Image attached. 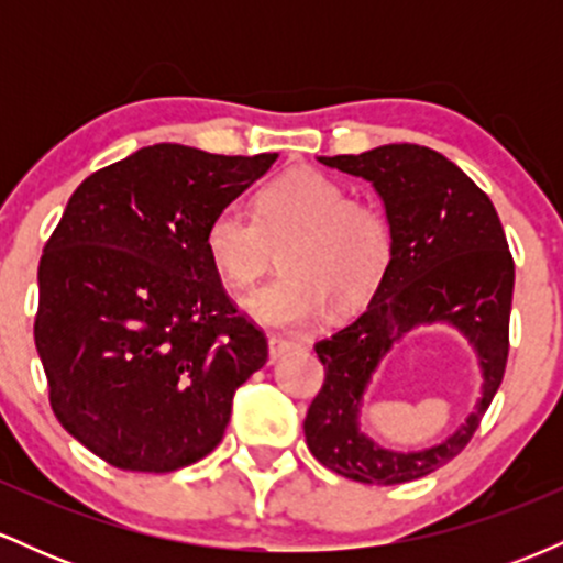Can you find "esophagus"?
Returning a JSON list of instances; mask_svg holds the SVG:
<instances>
[{
  "mask_svg": "<svg viewBox=\"0 0 563 563\" xmlns=\"http://www.w3.org/2000/svg\"><path fill=\"white\" fill-rule=\"evenodd\" d=\"M267 344H269V360H273V363H275V360H280L283 354L290 352V349L296 346L294 341H288V339H280V335H269V341H267Z\"/></svg>",
  "mask_w": 563,
  "mask_h": 563,
  "instance_id": "obj_1",
  "label": "esophagus"
}]
</instances>
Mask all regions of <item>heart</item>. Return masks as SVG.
Instances as JSON below:
<instances>
[{"label": "heart", "mask_w": 563, "mask_h": 563, "mask_svg": "<svg viewBox=\"0 0 563 563\" xmlns=\"http://www.w3.org/2000/svg\"><path fill=\"white\" fill-rule=\"evenodd\" d=\"M203 249L232 288L251 286L283 249L286 275L245 294L241 309L267 328L301 331L328 307L357 312L378 294L394 260V228L339 179L294 169L262 187L256 217L235 203L217 209Z\"/></svg>", "instance_id": "b5f03b06"}]
</instances>
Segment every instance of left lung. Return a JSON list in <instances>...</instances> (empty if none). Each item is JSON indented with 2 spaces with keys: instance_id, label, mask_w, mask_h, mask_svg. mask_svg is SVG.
I'll return each instance as SVG.
<instances>
[{
  "instance_id": "8db88e82",
  "label": "left lung",
  "mask_w": 563,
  "mask_h": 563,
  "mask_svg": "<svg viewBox=\"0 0 563 563\" xmlns=\"http://www.w3.org/2000/svg\"><path fill=\"white\" fill-rule=\"evenodd\" d=\"M318 161L373 185L394 228V260L357 320L314 344L325 380L303 418L307 448L322 466L354 482L421 479L466 448L506 373L514 299L506 232L487 192L431 147L394 142ZM434 321L455 327L477 352L483 397L439 445L389 451L358 426L364 391L385 354L416 327Z\"/></svg>"
}]
</instances>
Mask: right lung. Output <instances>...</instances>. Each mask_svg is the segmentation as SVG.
<instances>
[{
  "mask_svg": "<svg viewBox=\"0 0 563 563\" xmlns=\"http://www.w3.org/2000/svg\"><path fill=\"white\" fill-rule=\"evenodd\" d=\"M275 158L142 147L89 174L44 245L34 341L49 405L111 466L169 474L206 457L238 386L267 363L203 232Z\"/></svg>",
  "mask_w": 563,
  "mask_h": 563,
  "instance_id": "obj_1",
  "label": "right lung"
}]
</instances>
